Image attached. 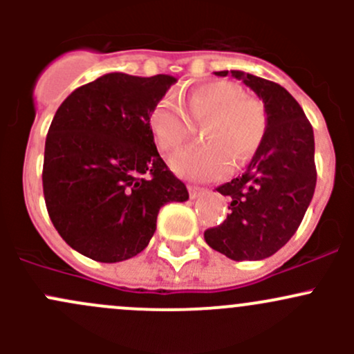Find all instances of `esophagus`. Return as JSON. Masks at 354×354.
I'll use <instances>...</instances> for the list:
<instances>
[{"mask_svg": "<svg viewBox=\"0 0 354 354\" xmlns=\"http://www.w3.org/2000/svg\"><path fill=\"white\" fill-rule=\"evenodd\" d=\"M188 192H190L192 198H197V197H200V195L205 194V188L195 187V185H188Z\"/></svg>", "mask_w": 354, "mask_h": 354, "instance_id": "esophagus-1", "label": "esophagus"}]
</instances>
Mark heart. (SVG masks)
<instances>
[{
	"label": "heart",
	"instance_id": "heart-1",
	"mask_svg": "<svg viewBox=\"0 0 354 354\" xmlns=\"http://www.w3.org/2000/svg\"><path fill=\"white\" fill-rule=\"evenodd\" d=\"M194 124H203V145L173 157L174 171L192 180H216L231 166H243L262 145L267 133L266 108L246 97L233 82H209L185 97V109L171 95L152 108L149 127L164 152H174L192 137Z\"/></svg>",
	"mask_w": 354,
	"mask_h": 354
}]
</instances>
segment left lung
Listing matches in <instances>:
<instances>
[{
    "label": "left lung",
    "mask_w": 354,
    "mask_h": 354,
    "mask_svg": "<svg viewBox=\"0 0 354 354\" xmlns=\"http://www.w3.org/2000/svg\"><path fill=\"white\" fill-rule=\"evenodd\" d=\"M227 73L263 101L267 133L245 173L216 188L230 197L231 212L203 238L231 260H262L291 240L312 202L317 183L313 128L279 84L238 70L216 71L219 77Z\"/></svg>",
    "instance_id": "obj_1"
}]
</instances>
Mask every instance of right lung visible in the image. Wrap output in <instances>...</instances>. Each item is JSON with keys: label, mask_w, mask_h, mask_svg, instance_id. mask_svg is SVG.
Returning <instances> with one entry per match:
<instances>
[{"label": "right lung", "mask_w": 354, "mask_h": 354, "mask_svg": "<svg viewBox=\"0 0 354 354\" xmlns=\"http://www.w3.org/2000/svg\"><path fill=\"white\" fill-rule=\"evenodd\" d=\"M174 82L169 75H102L75 88L53 118L42 166L46 209L59 236L95 262L140 253L160 207L188 200L149 127Z\"/></svg>", "instance_id": "add662e5"}]
</instances>
